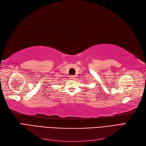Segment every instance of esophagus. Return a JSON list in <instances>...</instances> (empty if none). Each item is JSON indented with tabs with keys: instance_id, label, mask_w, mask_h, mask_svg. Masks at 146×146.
I'll use <instances>...</instances> for the list:
<instances>
[{
	"instance_id": "obj_1",
	"label": "esophagus",
	"mask_w": 146,
	"mask_h": 146,
	"mask_svg": "<svg viewBox=\"0 0 146 146\" xmlns=\"http://www.w3.org/2000/svg\"><path fill=\"white\" fill-rule=\"evenodd\" d=\"M70 79H72V80H74V79H75V76H70Z\"/></svg>"
}]
</instances>
